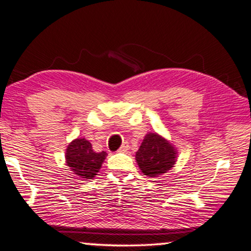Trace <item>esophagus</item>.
Listing matches in <instances>:
<instances>
[{
    "mask_svg": "<svg viewBox=\"0 0 251 251\" xmlns=\"http://www.w3.org/2000/svg\"><path fill=\"white\" fill-rule=\"evenodd\" d=\"M128 148H130V145H128L127 142H125V143H124V144L120 147L119 151H120V152H126V151L128 150Z\"/></svg>",
    "mask_w": 251,
    "mask_h": 251,
    "instance_id": "1",
    "label": "esophagus"
}]
</instances>
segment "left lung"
I'll use <instances>...</instances> for the list:
<instances>
[{
  "label": "left lung",
  "mask_w": 251,
  "mask_h": 251,
  "mask_svg": "<svg viewBox=\"0 0 251 251\" xmlns=\"http://www.w3.org/2000/svg\"><path fill=\"white\" fill-rule=\"evenodd\" d=\"M177 151L174 145L159 136L149 132L136 152V161L144 175L158 177L174 167Z\"/></svg>",
  "instance_id": "obj_1"
}]
</instances>
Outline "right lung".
Masks as SVG:
<instances>
[{"label": "right lung", "instance_id": "right-lung-1", "mask_svg": "<svg viewBox=\"0 0 251 251\" xmlns=\"http://www.w3.org/2000/svg\"><path fill=\"white\" fill-rule=\"evenodd\" d=\"M107 153L95 152L89 140L74 139L65 151V161L71 172L83 180H92L101 169Z\"/></svg>", "mask_w": 251, "mask_h": 251}]
</instances>
